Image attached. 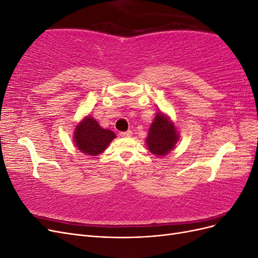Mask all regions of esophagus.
Masks as SVG:
<instances>
[{
	"label": "esophagus",
	"instance_id": "1",
	"mask_svg": "<svg viewBox=\"0 0 258 258\" xmlns=\"http://www.w3.org/2000/svg\"><path fill=\"white\" fill-rule=\"evenodd\" d=\"M119 135L122 138H130L132 136V132L130 130H128V131H124V132H120Z\"/></svg>",
	"mask_w": 258,
	"mask_h": 258
}]
</instances>
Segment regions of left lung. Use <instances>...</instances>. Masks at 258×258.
Returning a JSON list of instances; mask_svg holds the SVG:
<instances>
[{
  "label": "left lung",
  "instance_id": "obj_1",
  "mask_svg": "<svg viewBox=\"0 0 258 258\" xmlns=\"http://www.w3.org/2000/svg\"><path fill=\"white\" fill-rule=\"evenodd\" d=\"M177 141L178 134L174 122L170 120L167 115L158 112L155 116L146 138L148 151L156 156H166L173 150Z\"/></svg>",
  "mask_w": 258,
  "mask_h": 258
}]
</instances>
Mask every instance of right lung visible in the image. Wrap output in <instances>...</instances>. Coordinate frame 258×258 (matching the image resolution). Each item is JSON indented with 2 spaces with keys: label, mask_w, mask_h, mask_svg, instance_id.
Wrapping results in <instances>:
<instances>
[{
  "label": "right lung",
  "mask_w": 258,
  "mask_h": 258,
  "mask_svg": "<svg viewBox=\"0 0 258 258\" xmlns=\"http://www.w3.org/2000/svg\"><path fill=\"white\" fill-rule=\"evenodd\" d=\"M116 138L113 131L103 129L91 116H86L74 130V143L79 150L89 156L103 153Z\"/></svg>",
  "instance_id": "add662e5"
}]
</instances>
